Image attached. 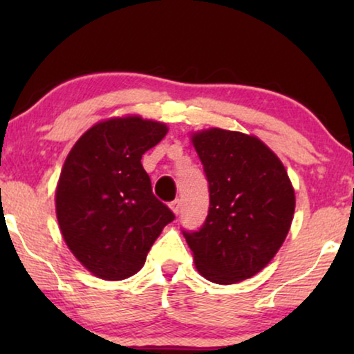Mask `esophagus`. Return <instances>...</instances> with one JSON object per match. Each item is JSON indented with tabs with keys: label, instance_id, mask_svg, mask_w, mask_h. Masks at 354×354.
<instances>
[{
	"label": "esophagus",
	"instance_id": "34e87169",
	"mask_svg": "<svg viewBox=\"0 0 354 354\" xmlns=\"http://www.w3.org/2000/svg\"><path fill=\"white\" fill-rule=\"evenodd\" d=\"M169 206H171V209L174 211V214H178V212H180V209H182V203H180V200L172 201Z\"/></svg>",
	"mask_w": 354,
	"mask_h": 354
}]
</instances>
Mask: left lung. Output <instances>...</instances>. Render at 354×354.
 <instances>
[{
	"instance_id": "8db88e82",
	"label": "left lung",
	"mask_w": 354,
	"mask_h": 354,
	"mask_svg": "<svg viewBox=\"0 0 354 354\" xmlns=\"http://www.w3.org/2000/svg\"><path fill=\"white\" fill-rule=\"evenodd\" d=\"M209 183V211L183 230L203 277L221 285L253 277L287 239L295 190L283 164L259 138L207 129L192 135Z\"/></svg>"
}]
</instances>
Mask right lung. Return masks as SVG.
I'll use <instances>...</instances> for the list:
<instances>
[{
	"label": "right lung",
	"mask_w": 354,
	"mask_h": 354,
	"mask_svg": "<svg viewBox=\"0 0 354 354\" xmlns=\"http://www.w3.org/2000/svg\"><path fill=\"white\" fill-rule=\"evenodd\" d=\"M167 125L138 115L96 124L77 140L56 188V216L66 245L104 280L143 268L174 212L153 195L142 156L166 137Z\"/></svg>",
	"instance_id": "add662e5"
}]
</instances>
